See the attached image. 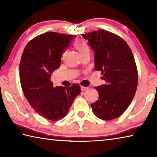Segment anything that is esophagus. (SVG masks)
Instances as JSON below:
<instances>
[{"instance_id":"esophagus-1","label":"esophagus","mask_w":157,"mask_h":157,"mask_svg":"<svg viewBox=\"0 0 157 157\" xmlns=\"http://www.w3.org/2000/svg\"><path fill=\"white\" fill-rule=\"evenodd\" d=\"M88 89V87L81 86V90H82V91H84V90H86V89Z\"/></svg>"}]
</instances>
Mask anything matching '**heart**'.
<instances>
[{
	"mask_svg": "<svg viewBox=\"0 0 157 157\" xmlns=\"http://www.w3.org/2000/svg\"><path fill=\"white\" fill-rule=\"evenodd\" d=\"M74 47L75 48L76 50H78V52L80 53L82 56L85 54H86V53L90 52V48L89 46V45L84 41H77L74 44Z\"/></svg>",
	"mask_w": 157,
	"mask_h": 157,
	"instance_id": "heart-1",
	"label": "heart"
}]
</instances>
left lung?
<instances>
[{
    "label": "left lung",
    "instance_id": "obj_1",
    "mask_svg": "<svg viewBox=\"0 0 157 157\" xmlns=\"http://www.w3.org/2000/svg\"><path fill=\"white\" fill-rule=\"evenodd\" d=\"M94 52L95 69L103 74L105 84L96 86L99 94L91 105L93 113L110 121L123 114L136 91L138 71L132 50L121 36L105 30L82 34Z\"/></svg>",
    "mask_w": 157,
    "mask_h": 157
}]
</instances>
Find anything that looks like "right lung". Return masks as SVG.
<instances>
[{
  "label": "right lung",
  "instance_id": "1",
  "mask_svg": "<svg viewBox=\"0 0 157 157\" xmlns=\"http://www.w3.org/2000/svg\"><path fill=\"white\" fill-rule=\"evenodd\" d=\"M75 35L48 32L26 45L19 64L20 82L26 99L34 110L48 120L56 121L67 115L79 84L53 86L52 72L59 68L62 53Z\"/></svg>",
  "mask_w": 157,
  "mask_h": 157
}]
</instances>
